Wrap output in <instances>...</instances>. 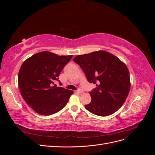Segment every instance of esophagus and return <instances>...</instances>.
<instances>
[{"label": "esophagus", "mask_w": 155, "mask_h": 155, "mask_svg": "<svg viewBox=\"0 0 155 155\" xmlns=\"http://www.w3.org/2000/svg\"><path fill=\"white\" fill-rule=\"evenodd\" d=\"M74 92H76V93H79V94H81V93H83V91L82 90V89H79V90H78V91H75Z\"/></svg>", "instance_id": "esophagus-1"}]
</instances>
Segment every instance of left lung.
<instances>
[{
  "label": "left lung",
  "instance_id": "8db88e82",
  "mask_svg": "<svg viewBox=\"0 0 155 155\" xmlns=\"http://www.w3.org/2000/svg\"><path fill=\"white\" fill-rule=\"evenodd\" d=\"M87 78L96 83V88L90 92L91 101L86 109L100 116L114 113L123 105L130 88L129 70L126 64L105 50L78 55L74 59Z\"/></svg>",
  "mask_w": 155,
  "mask_h": 155
}]
</instances>
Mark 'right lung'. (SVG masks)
Wrapping results in <instances>:
<instances>
[{"mask_svg":"<svg viewBox=\"0 0 155 155\" xmlns=\"http://www.w3.org/2000/svg\"><path fill=\"white\" fill-rule=\"evenodd\" d=\"M72 58L50 51L37 53L26 59L18 72V84L24 100L41 115L56 113L65 107L73 91L54 85ZM61 85V84H60Z\"/></svg>","mask_w":155,"mask_h":155,"instance_id":"right-lung-1","label":"right lung"}]
</instances>
